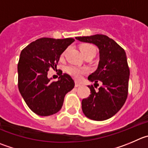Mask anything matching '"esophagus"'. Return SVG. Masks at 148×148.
<instances>
[{"mask_svg":"<svg viewBox=\"0 0 148 148\" xmlns=\"http://www.w3.org/2000/svg\"><path fill=\"white\" fill-rule=\"evenodd\" d=\"M81 84H79V83H78V82H75V86L76 87H79V86H81Z\"/></svg>","mask_w":148,"mask_h":148,"instance_id":"esophagus-1","label":"esophagus"}]
</instances>
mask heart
Instances as JSON below:
<instances>
[{"mask_svg": "<svg viewBox=\"0 0 148 148\" xmlns=\"http://www.w3.org/2000/svg\"><path fill=\"white\" fill-rule=\"evenodd\" d=\"M81 53L83 54V55H86V54H96V49L93 45L88 44V43H86V44H83L81 46ZM65 54V51H64L62 54L61 57H63ZM66 71L68 73L69 75H71L72 77L75 78L76 80H80L81 79V78L83 77V75L86 73H87L88 70L85 67H80L78 66L75 65H70L68 67H67L66 68Z\"/></svg>", "mask_w": 148, "mask_h": 148, "instance_id": "heart-1", "label": "heart"}]
</instances>
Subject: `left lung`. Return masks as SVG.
I'll return each mask as SVG.
<instances>
[{"mask_svg":"<svg viewBox=\"0 0 148 148\" xmlns=\"http://www.w3.org/2000/svg\"><path fill=\"white\" fill-rule=\"evenodd\" d=\"M75 38L95 44L99 50L98 67L88 79L95 83V88L99 81L103 85L97 91L92 85L88 86L91 94L82 100L83 112L91 120H107L120 110L128 96L130 72L126 52L115 40L105 35Z\"/></svg>","mask_w":148,"mask_h":148,"instance_id":"obj_1","label":"left lung"}]
</instances>
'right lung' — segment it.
Masks as SVG:
<instances>
[{
    "label": "right lung",
    "instance_id": "add662e5",
    "mask_svg": "<svg viewBox=\"0 0 148 148\" xmlns=\"http://www.w3.org/2000/svg\"><path fill=\"white\" fill-rule=\"evenodd\" d=\"M74 40L41 38L21 51L18 88L27 105L37 115L57 113L62 107L65 94L74 88L75 82L68 74H61L57 81L47 77L49 69L57 67L62 52Z\"/></svg>",
    "mask_w": 148,
    "mask_h": 148
}]
</instances>
